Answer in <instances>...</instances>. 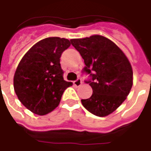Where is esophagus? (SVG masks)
<instances>
[{
  "label": "esophagus",
  "mask_w": 151,
  "mask_h": 151,
  "mask_svg": "<svg viewBox=\"0 0 151 151\" xmlns=\"http://www.w3.org/2000/svg\"><path fill=\"white\" fill-rule=\"evenodd\" d=\"M74 85L76 86H77V87H79V86H80L82 85V79H77L76 81H74Z\"/></svg>",
  "instance_id": "esophagus-1"
}]
</instances>
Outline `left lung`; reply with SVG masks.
<instances>
[{"label":"left lung","mask_w":151,"mask_h":151,"mask_svg":"<svg viewBox=\"0 0 151 151\" xmlns=\"http://www.w3.org/2000/svg\"><path fill=\"white\" fill-rule=\"evenodd\" d=\"M72 45L84 60L83 72L90 75L93 94L82 99L87 110L98 116H106L123 103L132 86L133 72L129 60L115 43L106 37L71 39Z\"/></svg>","instance_id":"1"}]
</instances>
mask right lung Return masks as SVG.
Here are the masks:
<instances>
[{
  "label": "right lung",
  "instance_id": "right-lung-1",
  "mask_svg": "<svg viewBox=\"0 0 151 151\" xmlns=\"http://www.w3.org/2000/svg\"><path fill=\"white\" fill-rule=\"evenodd\" d=\"M71 45L69 40L50 37L39 41L26 52L14 75V90L26 108L45 115L58 106L72 83L65 81L60 58Z\"/></svg>",
  "mask_w": 151,
  "mask_h": 151
}]
</instances>
